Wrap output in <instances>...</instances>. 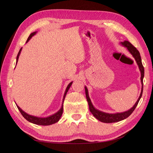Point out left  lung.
<instances>
[{
    "label": "left lung",
    "instance_id": "8db88e82",
    "mask_svg": "<svg viewBox=\"0 0 153 153\" xmlns=\"http://www.w3.org/2000/svg\"><path fill=\"white\" fill-rule=\"evenodd\" d=\"M121 44L126 47L127 49L129 50V52H130L133 57L135 58V61L138 64V67H139L140 71L141 72V83H142V91H141V93L140 95L138 98L137 101L136 103L134 105L133 107L126 112H123V113H117V114H106L105 112H102L101 111H99L97 109H96L93 105H92V103L91 101V100L89 97V94H88V91L87 87H85V94H86V98L88 101V104H89V110L91 111V112L92 114V115L97 119H98L99 121L103 122V123H115V122H118L120 121H122V120L126 119L128 117L129 115H130L132 112L134 111V110L137 107V106L139 102V100L141 98L142 95V92H143V78L144 76V68H143V66L142 65V60H141V57L139 52L138 50L134 47V46L130 43L128 41H124V42H122Z\"/></svg>",
    "mask_w": 153,
    "mask_h": 153
}]
</instances>
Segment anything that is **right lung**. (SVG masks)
I'll use <instances>...</instances> for the list:
<instances>
[{
  "mask_svg": "<svg viewBox=\"0 0 153 153\" xmlns=\"http://www.w3.org/2000/svg\"><path fill=\"white\" fill-rule=\"evenodd\" d=\"M36 33V32H32V33H31L30 34V36H29L28 39H27V42L28 41L32 36H33ZM22 50V48H20L19 52H18V55L16 57V63L18 62V58H19V55L20 54V52ZM73 82H71L70 84H69L67 88H66V90L65 91V93H64V98H63V102H64V98H65V96L66 95V93L68 91L69 87H71V84H72ZM63 104V103H62ZM17 106V105H16ZM17 108H18V110H20V113L22 114V115H23V117H24L26 120H27V121L33 123V124H38V125H42V126H48V125H50V124H54L55 123H57L59 121V120L60 119V118H61V115L62 114V112H63V105H62V107L60 109L58 112L57 113H55V114L51 115V116L50 117H45V118H41V117H34V116H32V115H29L27 114V113H25V112H24L19 106H17Z\"/></svg>",
  "mask_w": 153,
  "mask_h": 153,
  "instance_id": "add662e5",
  "label": "right lung"
}]
</instances>
